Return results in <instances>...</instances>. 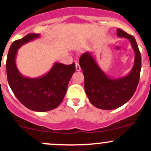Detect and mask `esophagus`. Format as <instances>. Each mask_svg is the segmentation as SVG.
Masks as SVG:
<instances>
[{
  "label": "esophagus",
  "instance_id": "esophagus-1",
  "mask_svg": "<svg viewBox=\"0 0 151 151\" xmlns=\"http://www.w3.org/2000/svg\"><path fill=\"white\" fill-rule=\"evenodd\" d=\"M75 67H76V70H77V71H80L81 70V67H80V66H79V64L78 62H76Z\"/></svg>",
  "mask_w": 151,
  "mask_h": 151
}]
</instances>
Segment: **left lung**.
<instances>
[{
    "label": "left lung",
    "instance_id": "8db88e82",
    "mask_svg": "<svg viewBox=\"0 0 151 151\" xmlns=\"http://www.w3.org/2000/svg\"><path fill=\"white\" fill-rule=\"evenodd\" d=\"M117 34L129 39L135 53V64L127 77L117 79L108 78L88 52L79 58L87 96L92 105L102 110H114L126 103L135 93L140 79L141 54L135 38L120 29H117Z\"/></svg>",
    "mask_w": 151,
    "mask_h": 151
}]
</instances>
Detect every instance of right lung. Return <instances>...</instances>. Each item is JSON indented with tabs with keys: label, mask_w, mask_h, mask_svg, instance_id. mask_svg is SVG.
Segmentation results:
<instances>
[{
	"label": "right lung",
	"mask_w": 151,
	"mask_h": 151,
	"mask_svg": "<svg viewBox=\"0 0 151 151\" xmlns=\"http://www.w3.org/2000/svg\"><path fill=\"white\" fill-rule=\"evenodd\" d=\"M39 36L29 34L12 43L6 59V72L10 87L21 104L31 110L46 112L55 109L62 102L76 69L74 62L69 65L55 63L50 72L41 78L29 79L20 74L15 62L17 49Z\"/></svg>",
	"instance_id": "add662e5"
}]
</instances>
